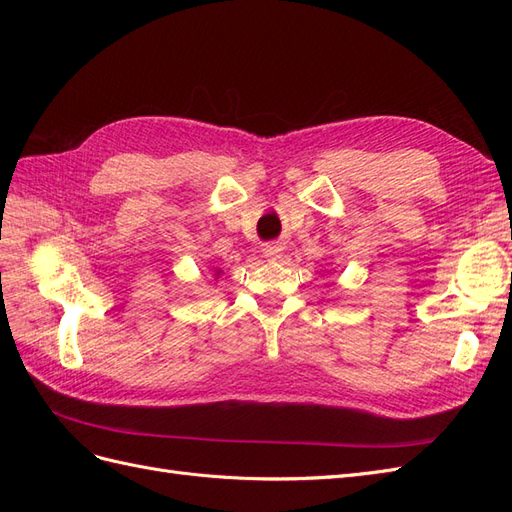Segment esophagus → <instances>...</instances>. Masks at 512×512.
Segmentation results:
<instances>
[{
	"label": "esophagus",
	"mask_w": 512,
	"mask_h": 512,
	"mask_svg": "<svg viewBox=\"0 0 512 512\" xmlns=\"http://www.w3.org/2000/svg\"><path fill=\"white\" fill-rule=\"evenodd\" d=\"M262 254H265V258H269V260H277L282 256V245L280 243H267L265 247H262Z\"/></svg>",
	"instance_id": "esophagus-1"
}]
</instances>
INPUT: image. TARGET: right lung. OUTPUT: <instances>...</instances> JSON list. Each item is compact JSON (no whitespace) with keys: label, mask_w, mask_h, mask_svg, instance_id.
I'll return each mask as SVG.
<instances>
[{"label":"right lung","mask_w":512,"mask_h":512,"mask_svg":"<svg viewBox=\"0 0 512 512\" xmlns=\"http://www.w3.org/2000/svg\"><path fill=\"white\" fill-rule=\"evenodd\" d=\"M213 275H215V280H218V277L222 275V269H215V273H213Z\"/></svg>","instance_id":"right-lung-1"}]
</instances>
